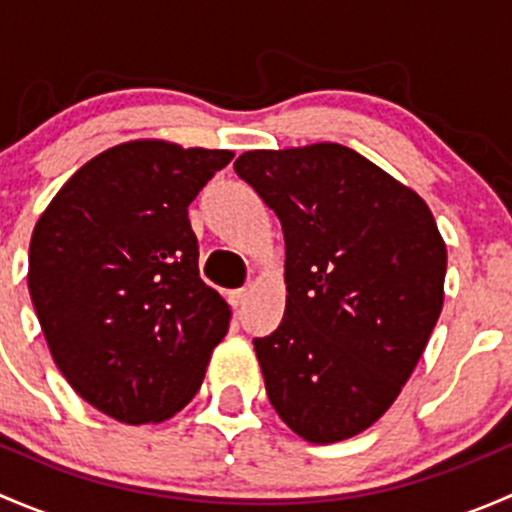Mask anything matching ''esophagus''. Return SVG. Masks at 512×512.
<instances>
[{"mask_svg":"<svg viewBox=\"0 0 512 512\" xmlns=\"http://www.w3.org/2000/svg\"><path fill=\"white\" fill-rule=\"evenodd\" d=\"M247 297H250V289H235V292L230 294V302H232V307H242V304L247 302Z\"/></svg>","mask_w":512,"mask_h":512,"instance_id":"esophagus-1","label":"esophagus"}]
</instances>
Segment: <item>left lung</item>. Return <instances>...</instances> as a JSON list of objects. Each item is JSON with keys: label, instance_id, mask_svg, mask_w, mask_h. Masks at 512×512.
I'll return each instance as SVG.
<instances>
[{"label": "left lung", "instance_id": "left-lung-1", "mask_svg": "<svg viewBox=\"0 0 512 512\" xmlns=\"http://www.w3.org/2000/svg\"><path fill=\"white\" fill-rule=\"evenodd\" d=\"M235 170L285 232V317L252 342L270 404L304 441L352 438L426 349L446 242L421 195L339 143L247 151Z\"/></svg>", "mask_w": 512, "mask_h": 512}]
</instances>
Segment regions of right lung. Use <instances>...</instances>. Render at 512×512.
Instances as JSON below:
<instances>
[{
  "label": "right lung",
  "instance_id": "obj_1",
  "mask_svg": "<svg viewBox=\"0 0 512 512\" xmlns=\"http://www.w3.org/2000/svg\"><path fill=\"white\" fill-rule=\"evenodd\" d=\"M232 151L128 141L81 165L36 220L29 294L71 389L121 423L198 394L230 307L200 280L188 205Z\"/></svg>",
  "mask_w": 512,
  "mask_h": 512
}]
</instances>
